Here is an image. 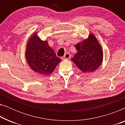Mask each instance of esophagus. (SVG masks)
<instances>
[{
    "instance_id": "esophagus-1",
    "label": "esophagus",
    "mask_w": 125,
    "mask_h": 125,
    "mask_svg": "<svg viewBox=\"0 0 125 125\" xmlns=\"http://www.w3.org/2000/svg\"><path fill=\"white\" fill-rule=\"evenodd\" d=\"M70 58H71V54L69 53H66L63 57V59H69Z\"/></svg>"
}]
</instances>
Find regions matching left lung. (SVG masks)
Segmentation results:
<instances>
[{
    "instance_id": "obj_1",
    "label": "left lung",
    "mask_w": 125,
    "mask_h": 125,
    "mask_svg": "<svg viewBox=\"0 0 125 125\" xmlns=\"http://www.w3.org/2000/svg\"><path fill=\"white\" fill-rule=\"evenodd\" d=\"M78 51L71 60L83 72H93L101 65L103 61V51L94 35L89 33L88 37L77 44Z\"/></svg>"
}]
</instances>
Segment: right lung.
<instances>
[{"label": "right lung", "mask_w": 125, "mask_h": 125, "mask_svg": "<svg viewBox=\"0 0 125 125\" xmlns=\"http://www.w3.org/2000/svg\"><path fill=\"white\" fill-rule=\"evenodd\" d=\"M25 56L31 69L42 75L51 74L61 61L47 41L41 40L37 32H34L28 40Z\"/></svg>", "instance_id": "obj_1"}]
</instances>
